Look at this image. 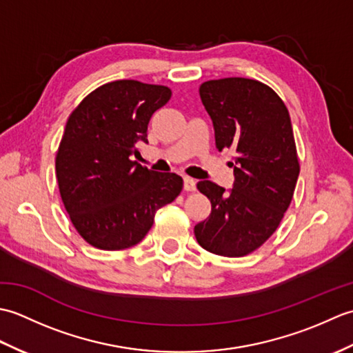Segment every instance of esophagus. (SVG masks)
I'll list each match as a JSON object with an SVG mask.
<instances>
[{"instance_id": "obj_1", "label": "esophagus", "mask_w": 353, "mask_h": 353, "mask_svg": "<svg viewBox=\"0 0 353 353\" xmlns=\"http://www.w3.org/2000/svg\"><path fill=\"white\" fill-rule=\"evenodd\" d=\"M183 190L188 191V192L196 191V181H194V179H191V177H185L183 179Z\"/></svg>"}]
</instances>
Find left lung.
<instances>
[{"label": "left lung", "mask_w": 353, "mask_h": 353, "mask_svg": "<svg viewBox=\"0 0 353 353\" xmlns=\"http://www.w3.org/2000/svg\"><path fill=\"white\" fill-rule=\"evenodd\" d=\"M199 91L212 119L216 148H232L236 156L229 162L234 188L197 183L212 209L194 234L208 252L244 256L273 235L294 194L301 165L290 114L281 97L258 80H209Z\"/></svg>", "instance_id": "1"}]
</instances>
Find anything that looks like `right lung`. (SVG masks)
Wrapping results in <instances>:
<instances>
[{"instance_id": "obj_1", "label": "right lung", "mask_w": 353, "mask_h": 353, "mask_svg": "<svg viewBox=\"0 0 353 353\" xmlns=\"http://www.w3.org/2000/svg\"><path fill=\"white\" fill-rule=\"evenodd\" d=\"M171 89L137 80L97 88L72 110L56 154L66 212L86 243L123 250L142 241L154 214L183 188L174 172L142 167L132 156L147 144V125Z\"/></svg>"}]
</instances>
